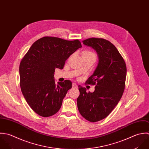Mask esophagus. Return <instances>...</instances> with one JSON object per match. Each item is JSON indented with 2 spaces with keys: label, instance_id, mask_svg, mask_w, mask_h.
I'll list each match as a JSON object with an SVG mask.
<instances>
[{
  "label": "esophagus",
  "instance_id": "34e87169",
  "mask_svg": "<svg viewBox=\"0 0 149 149\" xmlns=\"http://www.w3.org/2000/svg\"><path fill=\"white\" fill-rule=\"evenodd\" d=\"M72 87H73V88H77V85L76 84V83H73V84H72Z\"/></svg>",
  "mask_w": 149,
  "mask_h": 149
}]
</instances>
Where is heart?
I'll use <instances>...</instances> for the list:
<instances>
[{
  "instance_id": "heart-1",
  "label": "heart",
  "mask_w": 149,
  "mask_h": 149,
  "mask_svg": "<svg viewBox=\"0 0 149 149\" xmlns=\"http://www.w3.org/2000/svg\"><path fill=\"white\" fill-rule=\"evenodd\" d=\"M83 54H94L93 52L90 51H85L83 52ZM95 55V54H94Z\"/></svg>"
}]
</instances>
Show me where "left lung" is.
Segmentation results:
<instances>
[{
  "instance_id": "1",
  "label": "left lung",
  "mask_w": 149,
  "mask_h": 149,
  "mask_svg": "<svg viewBox=\"0 0 149 149\" xmlns=\"http://www.w3.org/2000/svg\"><path fill=\"white\" fill-rule=\"evenodd\" d=\"M98 54V66L86 83L96 85L93 93L79 86L80 95L77 99L81 115L90 122L106 118L121 99L125 89L127 75L125 62L109 41L102 38H89L83 41Z\"/></svg>"
}]
</instances>
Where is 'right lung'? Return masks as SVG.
I'll list each match as a JSON object with an SVG mask.
<instances>
[{
	"label": "right lung",
	"mask_w": 149,
	"mask_h": 149,
	"mask_svg": "<svg viewBox=\"0 0 149 149\" xmlns=\"http://www.w3.org/2000/svg\"><path fill=\"white\" fill-rule=\"evenodd\" d=\"M81 47L77 39L69 41L46 36L36 40L22 59L19 68L21 91L39 116L50 117L60 109L72 83L67 80L56 84L55 69H62L66 59Z\"/></svg>",
	"instance_id": "add662e5"
}]
</instances>
